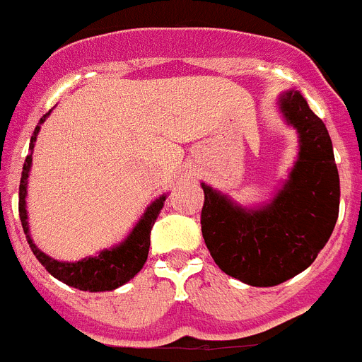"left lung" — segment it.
I'll return each instance as SVG.
<instances>
[{
    "label": "left lung",
    "instance_id": "obj_1",
    "mask_svg": "<svg viewBox=\"0 0 362 362\" xmlns=\"http://www.w3.org/2000/svg\"><path fill=\"white\" fill-rule=\"evenodd\" d=\"M300 151L290 180L272 204L250 211L202 184V237L220 269L250 286H276L317 259L339 216V173L332 138L303 94L281 96Z\"/></svg>",
    "mask_w": 362,
    "mask_h": 362
}]
</instances>
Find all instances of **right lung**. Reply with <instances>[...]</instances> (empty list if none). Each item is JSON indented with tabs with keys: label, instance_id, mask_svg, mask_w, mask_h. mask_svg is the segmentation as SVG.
<instances>
[{
	"label": "right lung",
	"instance_id": "add662e5",
	"mask_svg": "<svg viewBox=\"0 0 362 362\" xmlns=\"http://www.w3.org/2000/svg\"><path fill=\"white\" fill-rule=\"evenodd\" d=\"M47 115L40 120V125L45 122ZM40 125L34 129V134L30 138L29 149H34V142H36L37 131ZM30 163H33V153H30L23 163V171H21V182H20V220L23 226V231L27 235V242H29L30 250L36 255V259L42 262L43 268L56 276L58 281L65 282L67 286L78 288L81 291H111L116 290L118 286L125 284L131 281L146 264L147 255H149V244H151V229L155 226L156 216H158L160 209L163 207L165 197H160L155 202L147 207V211L140 218L134 229L131 231L125 242H122L120 246L112 247V250L102 251L100 255L89 257V259L78 260V262H58V260L47 257L43 251L36 247L29 235V224H27V209H25V197H27V178H29Z\"/></svg>",
	"mask_w": 362,
	"mask_h": 362
}]
</instances>
